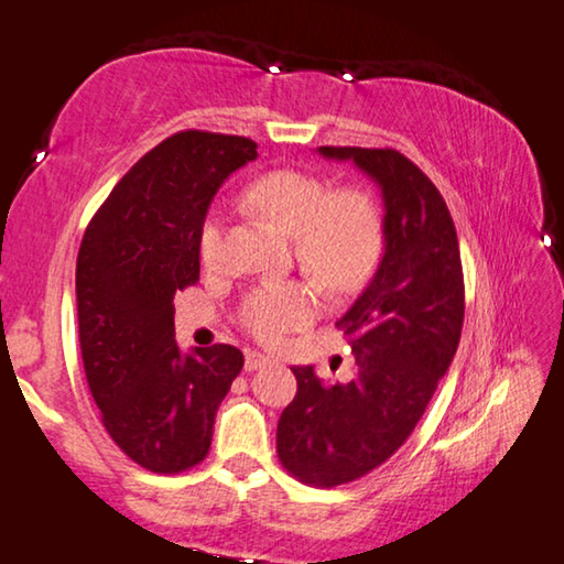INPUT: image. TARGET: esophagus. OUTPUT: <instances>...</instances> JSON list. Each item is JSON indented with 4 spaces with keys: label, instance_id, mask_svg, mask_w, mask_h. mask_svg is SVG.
<instances>
[{
    "label": "esophagus",
    "instance_id": "obj_1",
    "mask_svg": "<svg viewBox=\"0 0 564 564\" xmlns=\"http://www.w3.org/2000/svg\"><path fill=\"white\" fill-rule=\"evenodd\" d=\"M265 365H271V359H268L265 355H260V351H248V355H246V369H248V372H253V369H260V367H265Z\"/></svg>",
    "mask_w": 564,
    "mask_h": 564
}]
</instances>
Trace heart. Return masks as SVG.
Returning <instances> with one entry per match:
<instances>
[{"label":"heart","instance_id":"heart-1","mask_svg":"<svg viewBox=\"0 0 564 564\" xmlns=\"http://www.w3.org/2000/svg\"><path fill=\"white\" fill-rule=\"evenodd\" d=\"M260 213L291 235L296 263L334 293L357 289L372 271L382 242L375 199L359 187H334L299 170L268 172L248 187ZM197 253L207 268L225 258V215L213 205L202 217ZM316 311L308 281H268L240 299L238 324L253 339L279 344L304 326Z\"/></svg>","mask_w":564,"mask_h":564}]
</instances>
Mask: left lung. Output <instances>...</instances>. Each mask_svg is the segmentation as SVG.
I'll return each instance as SVG.
<instances>
[{"mask_svg": "<svg viewBox=\"0 0 564 564\" xmlns=\"http://www.w3.org/2000/svg\"><path fill=\"white\" fill-rule=\"evenodd\" d=\"M355 159L382 187L384 256L339 326L355 351V380L324 384L293 367L296 398L279 420V460L316 489L357 481L415 431L464 329V265L438 187L398 149L322 147Z\"/></svg>", "mask_w": 564, "mask_h": 564, "instance_id": "left-lung-1", "label": "left lung"}]
</instances>
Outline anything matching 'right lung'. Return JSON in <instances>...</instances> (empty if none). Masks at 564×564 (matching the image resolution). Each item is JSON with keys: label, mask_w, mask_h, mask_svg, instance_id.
Here are the masks:
<instances>
[{"label": "right lung", "mask_w": 564, "mask_h": 564, "mask_svg": "<svg viewBox=\"0 0 564 564\" xmlns=\"http://www.w3.org/2000/svg\"><path fill=\"white\" fill-rule=\"evenodd\" d=\"M256 149L230 133H174L121 176L83 235L75 296L86 380L108 435L151 474L207 458L217 408L246 362L230 344L184 357L174 293L199 281L202 217Z\"/></svg>", "instance_id": "right-lung-1"}]
</instances>
